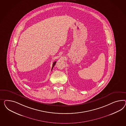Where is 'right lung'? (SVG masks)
I'll return each mask as SVG.
<instances>
[{"mask_svg": "<svg viewBox=\"0 0 126 126\" xmlns=\"http://www.w3.org/2000/svg\"><path fill=\"white\" fill-rule=\"evenodd\" d=\"M56 63V61H55V62H54L53 63V66H52V69H51V71L52 70V69H53V67H54V65H55Z\"/></svg>", "mask_w": 126, "mask_h": 126, "instance_id": "1", "label": "right lung"}]
</instances>
